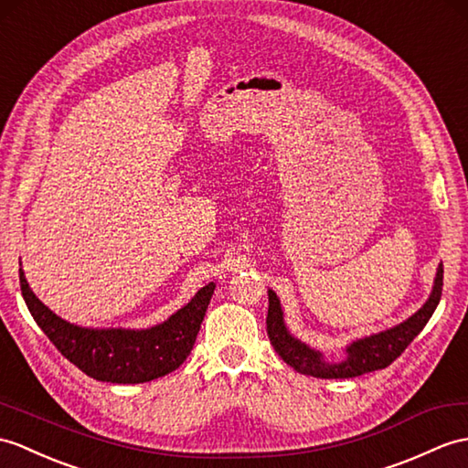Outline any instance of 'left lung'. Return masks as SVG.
I'll return each mask as SVG.
<instances>
[{
    "instance_id": "obj_1",
    "label": "left lung",
    "mask_w": 468,
    "mask_h": 468,
    "mask_svg": "<svg viewBox=\"0 0 468 468\" xmlns=\"http://www.w3.org/2000/svg\"><path fill=\"white\" fill-rule=\"evenodd\" d=\"M269 313H267V333L275 351L283 361L301 375H311L317 378H353L365 373L385 368L403 353L410 341L425 329V324L437 309L442 292V263L437 267L434 283L429 299L415 314H410L395 327L373 333L363 339H356L345 346V358L339 363H331L317 349L297 339L285 324V314L281 301L273 289H269Z\"/></svg>"
}]
</instances>
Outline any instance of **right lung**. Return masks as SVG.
<instances>
[{"mask_svg": "<svg viewBox=\"0 0 468 468\" xmlns=\"http://www.w3.org/2000/svg\"><path fill=\"white\" fill-rule=\"evenodd\" d=\"M19 283L31 317L58 351L85 375L119 385L149 383L179 368L193 349L215 291V283L205 285L187 305L154 327L93 329L65 321L43 305L21 267Z\"/></svg>", "mask_w": 468, "mask_h": 468, "instance_id": "obj_1", "label": "right lung"}]
</instances>
